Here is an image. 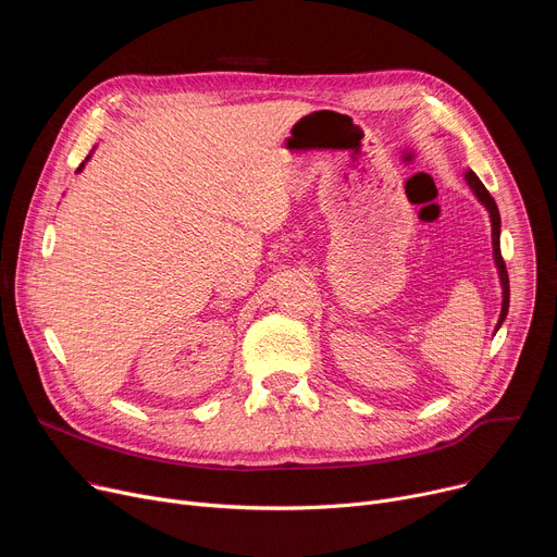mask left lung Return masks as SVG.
Returning <instances> with one entry per match:
<instances>
[{
	"mask_svg": "<svg viewBox=\"0 0 557 557\" xmlns=\"http://www.w3.org/2000/svg\"><path fill=\"white\" fill-rule=\"evenodd\" d=\"M465 181L467 185L472 187V191L476 194V198L485 205V210L490 212V221H492V250H494V263H496V271H499V280H502V288H504V302H502V315H499V323H496V330L502 327V323L508 315V307H510V284H508V271H506V261L502 257V242H499V234H502V216H499V208H496L494 198L490 196V191L485 189V185L479 181V175L474 171H467L465 173Z\"/></svg>",
	"mask_w": 557,
	"mask_h": 557,
	"instance_id": "8db88e82",
	"label": "left lung"
}]
</instances>
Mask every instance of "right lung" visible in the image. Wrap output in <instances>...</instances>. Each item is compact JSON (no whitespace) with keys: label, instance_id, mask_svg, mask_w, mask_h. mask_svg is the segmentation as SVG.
Returning a JSON list of instances; mask_svg holds the SVG:
<instances>
[{"label":"right lung","instance_id":"add662e5","mask_svg":"<svg viewBox=\"0 0 557 557\" xmlns=\"http://www.w3.org/2000/svg\"><path fill=\"white\" fill-rule=\"evenodd\" d=\"M87 160H90V156H87V158H85V162H87ZM85 162H83V164H81V166H78V169H76V171H81V169H83V166H85Z\"/></svg>","mask_w":557,"mask_h":557}]
</instances>
